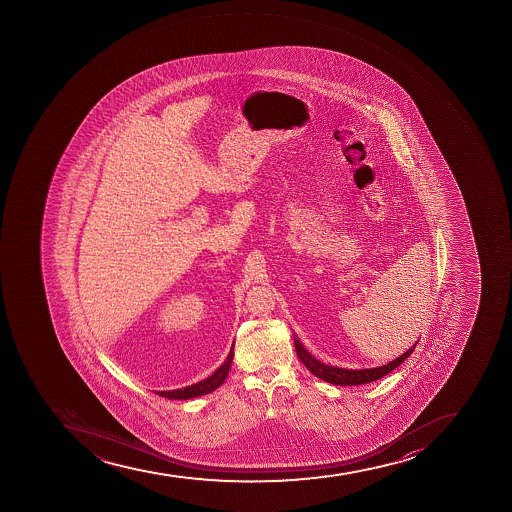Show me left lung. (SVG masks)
I'll return each instance as SVG.
<instances>
[{
    "instance_id": "left-lung-1",
    "label": "left lung",
    "mask_w": 512,
    "mask_h": 512,
    "mask_svg": "<svg viewBox=\"0 0 512 512\" xmlns=\"http://www.w3.org/2000/svg\"><path fill=\"white\" fill-rule=\"evenodd\" d=\"M417 342H419V340H417ZM417 342L412 345L411 349L404 352L401 357L396 358L393 362H389L388 365L376 368H365V370H345V368L332 367V365L319 362L308 350L304 349L298 337H294V349H296V353H298L299 360L304 363V367L308 368L317 378H321V380L327 381V383H332V385L355 386L380 380L383 376L388 375L389 371L398 368L399 365L414 352Z\"/></svg>"
}]
</instances>
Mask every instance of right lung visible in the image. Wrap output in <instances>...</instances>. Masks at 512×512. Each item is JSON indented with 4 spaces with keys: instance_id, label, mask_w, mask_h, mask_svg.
Returning a JSON list of instances; mask_svg holds the SVG:
<instances>
[{
    "instance_id": "1",
    "label": "right lung",
    "mask_w": 512,
    "mask_h": 512,
    "mask_svg": "<svg viewBox=\"0 0 512 512\" xmlns=\"http://www.w3.org/2000/svg\"><path fill=\"white\" fill-rule=\"evenodd\" d=\"M232 358H234V352H229L227 355L226 362L222 363L218 370L214 371L213 375L206 378V380L199 381L195 385L186 386L183 389H173V391H159V396L168 399H190L196 398V396H203V394L213 393L214 389H218L219 386L224 383L229 370H231Z\"/></svg>"
}]
</instances>
